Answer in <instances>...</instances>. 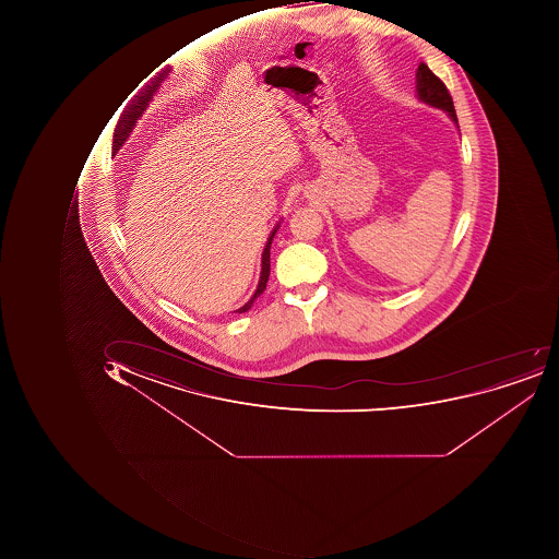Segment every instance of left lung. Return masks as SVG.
I'll return each instance as SVG.
<instances>
[{"label": "left lung", "mask_w": 559, "mask_h": 559, "mask_svg": "<svg viewBox=\"0 0 559 559\" xmlns=\"http://www.w3.org/2000/svg\"><path fill=\"white\" fill-rule=\"evenodd\" d=\"M416 95L418 99L424 100L428 106L437 107V109L445 110L452 117L459 128L456 121L455 107H453L452 95L440 79L428 69L427 63L421 62L416 70Z\"/></svg>", "instance_id": "8db88e82"}]
</instances>
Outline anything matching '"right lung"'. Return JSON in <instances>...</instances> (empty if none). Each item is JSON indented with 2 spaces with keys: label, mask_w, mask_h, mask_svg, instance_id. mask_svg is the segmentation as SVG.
Masks as SVG:
<instances>
[{
  "label": "right lung",
  "mask_w": 559,
  "mask_h": 559,
  "mask_svg": "<svg viewBox=\"0 0 559 559\" xmlns=\"http://www.w3.org/2000/svg\"><path fill=\"white\" fill-rule=\"evenodd\" d=\"M169 72H171L169 67L160 70L157 75H154V78L151 79V81L147 82V84L144 85V87L141 88V91H139L131 100H129L128 107L122 110L121 119H119V122H117L116 131H114V153H117V151L121 150L122 144L128 141L129 134H131L132 129H134L139 117L143 116L144 110H146V107L150 106L151 100H153V95L156 94L157 88L160 87L163 81L168 78ZM278 225H281V223L275 225L271 237H269V240H266L265 249H263L262 272H260V281L259 285H257L255 294H253L252 299L245 304L243 307L235 310V312H238V314H241V312H247V310L253 306V302H255L257 297H260V294L265 290L266 281H269V275H271V245L272 240H274L275 234H277Z\"/></svg>",
  "instance_id": "add662e5"
}]
</instances>
